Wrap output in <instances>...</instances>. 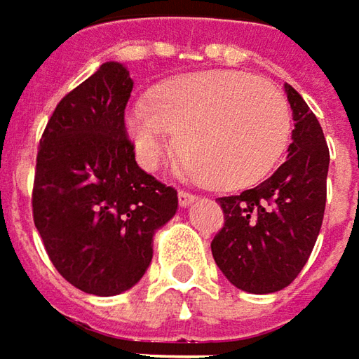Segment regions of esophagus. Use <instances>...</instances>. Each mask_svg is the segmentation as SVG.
<instances>
[{"mask_svg": "<svg viewBox=\"0 0 359 359\" xmlns=\"http://www.w3.org/2000/svg\"><path fill=\"white\" fill-rule=\"evenodd\" d=\"M196 195L189 193V191H179V205L180 207H189L191 203H195Z\"/></svg>", "mask_w": 359, "mask_h": 359, "instance_id": "esophagus-1", "label": "esophagus"}]
</instances>
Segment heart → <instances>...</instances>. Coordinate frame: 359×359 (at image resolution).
<instances>
[{"instance_id": "1", "label": "heart", "mask_w": 359, "mask_h": 359, "mask_svg": "<svg viewBox=\"0 0 359 359\" xmlns=\"http://www.w3.org/2000/svg\"><path fill=\"white\" fill-rule=\"evenodd\" d=\"M138 163L156 168L175 147L191 172L217 189H243L267 177L291 133L287 102L267 80L241 70L180 76L136 102L124 118Z\"/></svg>"}]
</instances>
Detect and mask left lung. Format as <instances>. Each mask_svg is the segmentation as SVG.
<instances>
[{"instance_id": "8db88e82", "label": "left lung", "mask_w": 359, "mask_h": 359, "mask_svg": "<svg viewBox=\"0 0 359 359\" xmlns=\"http://www.w3.org/2000/svg\"><path fill=\"white\" fill-rule=\"evenodd\" d=\"M285 94L295 120L285 163L255 189L219 198L225 225L210 243L223 275L249 293L279 291L299 275L325 210V136L299 92L285 84Z\"/></svg>"}]
</instances>
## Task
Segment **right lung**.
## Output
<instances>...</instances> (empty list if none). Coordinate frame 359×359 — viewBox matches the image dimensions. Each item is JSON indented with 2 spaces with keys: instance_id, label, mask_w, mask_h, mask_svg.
Wrapping results in <instances>:
<instances>
[{
  "instance_id": "1",
  "label": "right lung",
  "mask_w": 359,
  "mask_h": 359,
  "mask_svg": "<svg viewBox=\"0 0 359 359\" xmlns=\"http://www.w3.org/2000/svg\"><path fill=\"white\" fill-rule=\"evenodd\" d=\"M133 78L106 62L55 106L41 134L32 193L34 223L57 273L110 297L140 281L152 237L179 196L134 161L124 110Z\"/></svg>"
}]
</instances>
